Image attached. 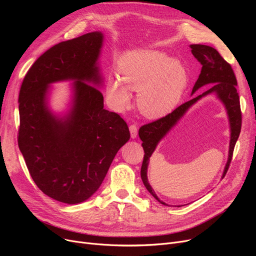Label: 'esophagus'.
<instances>
[{"mask_svg":"<svg viewBox=\"0 0 256 256\" xmlns=\"http://www.w3.org/2000/svg\"><path fill=\"white\" fill-rule=\"evenodd\" d=\"M130 137L132 139H135L138 135V128H137V126L136 124H130Z\"/></svg>","mask_w":256,"mask_h":256,"instance_id":"esophagus-1","label":"esophagus"}]
</instances>
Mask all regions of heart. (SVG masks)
<instances>
[{"label": "heart", "instance_id": "heart-1", "mask_svg": "<svg viewBox=\"0 0 256 256\" xmlns=\"http://www.w3.org/2000/svg\"><path fill=\"white\" fill-rule=\"evenodd\" d=\"M119 76L106 80V96L113 109L122 111L130 104V90L138 91L137 104L147 118L170 113L180 102L188 83L184 65L156 50L126 52L117 63Z\"/></svg>", "mask_w": 256, "mask_h": 256}]
</instances>
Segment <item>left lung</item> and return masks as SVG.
<instances>
[{"mask_svg":"<svg viewBox=\"0 0 256 256\" xmlns=\"http://www.w3.org/2000/svg\"><path fill=\"white\" fill-rule=\"evenodd\" d=\"M193 56L201 63L202 68L199 74L198 80L193 87L192 94H194L200 87L208 85L210 86L208 90L204 92L200 96L186 102L176 110L169 113L168 115L152 121L150 124L142 126L139 128V137L142 140V146L144 150V158L141 167V178L145 188L158 201L164 206H167L162 200H160L156 194L154 193L152 186L147 180V167H148L150 158L154 152L158 143L163 139L166 134L174 126L178 121L184 115V113L189 110L198 100L204 98L208 94L214 93L218 98L224 104L226 111L230 118V154H228V160L223 172V176L230 168L232 154L234 150V145L240 136L242 128V112L240 106V98L236 91V78L230 63H227L216 48H214L204 44H191Z\"/></svg>","mask_w":256,"mask_h":256,"instance_id":"left-lung-1","label":"left lung"}]
</instances>
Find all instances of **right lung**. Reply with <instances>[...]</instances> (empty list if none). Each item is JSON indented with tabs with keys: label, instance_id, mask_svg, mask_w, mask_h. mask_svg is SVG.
I'll return each instance as SVG.
<instances>
[{
	"label": "right lung",
	"instance_id": "add662e5",
	"mask_svg": "<svg viewBox=\"0 0 256 256\" xmlns=\"http://www.w3.org/2000/svg\"><path fill=\"white\" fill-rule=\"evenodd\" d=\"M102 32L62 42L40 56L20 90L18 147L36 186L48 197L76 204L100 186L120 147L130 135L126 121L104 109L98 59ZM75 80L70 114L58 118L48 110L49 84Z\"/></svg>",
	"mask_w": 256,
	"mask_h": 256
}]
</instances>
